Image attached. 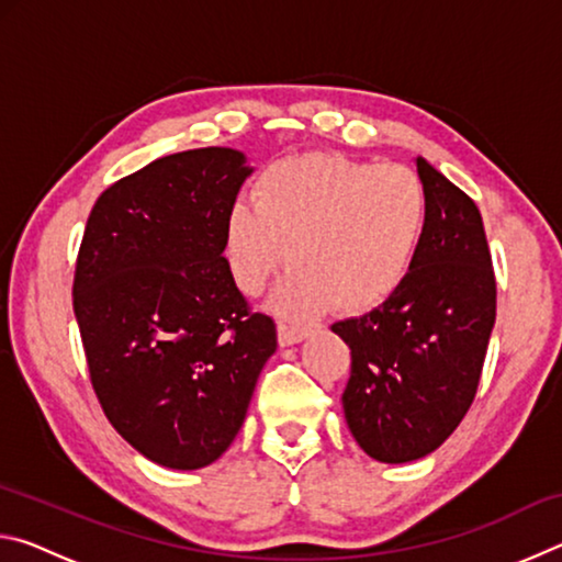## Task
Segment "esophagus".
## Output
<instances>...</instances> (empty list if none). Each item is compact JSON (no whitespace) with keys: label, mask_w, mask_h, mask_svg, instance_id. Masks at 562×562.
Returning <instances> with one entry per match:
<instances>
[{"label":"esophagus","mask_w":562,"mask_h":562,"mask_svg":"<svg viewBox=\"0 0 562 562\" xmlns=\"http://www.w3.org/2000/svg\"><path fill=\"white\" fill-rule=\"evenodd\" d=\"M310 335V329L300 325V322H290V319H282L278 325V337H280V345L282 347H290L294 341H302L304 337Z\"/></svg>","instance_id":"obj_1"}]
</instances>
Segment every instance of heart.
<instances>
[{
	"mask_svg": "<svg viewBox=\"0 0 562 562\" xmlns=\"http://www.w3.org/2000/svg\"><path fill=\"white\" fill-rule=\"evenodd\" d=\"M429 225V193L406 166L357 164L310 154L280 160L258 178L252 205L225 221V252L237 288L260 294L288 260L282 312L310 315L335 300L369 312L412 274Z\"/></svg>",
	"mask_w": 562,
	"mask_h": 562,
	"instance_id": "b5f03b06",
	"label": "heart"
}]
</instances>
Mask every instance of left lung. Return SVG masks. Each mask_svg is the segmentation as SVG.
Wrapping results in <instances>:
<instances>
[{"label": "left lung", "instance_id": "left-lung-1", "mask_svg": "<svg viewBox=\"0 0 562 562\" xmlns=\"http://www.w3.org/2000/svg\"><path fill=\"white\" fill-rule=\"evenodd\" d=\"M429 225L408 280L369 315L335 322L351 349L341 394L357 443L382 463H406L449 439L481 382L496 274L475 203L424 158Z\"/></svg>", "mask_w": 562, "mask_h": 562}]
</instances>
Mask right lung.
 <instances>
[{"instance_id":"add662e5","label":"right lung","mask_w":562,"mask_h":562,"mask_svg":"<svg viewBox=\"0 0 562 562\" xmlns=\"http://www.w3.org/2000/svg\"><path fill=\"white\" fill-rule=\"evenodd\" d=\"M250 173L233 148L158 158L103 190L76 258L93 392L113 429L168 469L221 459L278 349L272 317L250 310L223 258Z\"/></svg>"}]
</instances>
